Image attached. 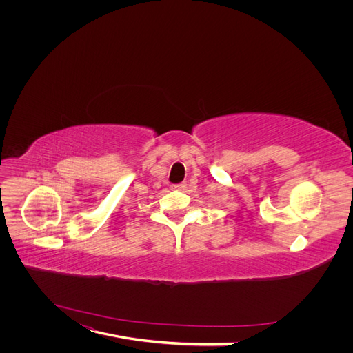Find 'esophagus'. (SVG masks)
I'll return each mask as SVG.
<instances>
[{
  "mask_svg": "<svg viewBox=\"0 0 353 353\" xmlns=\"http://www.w3.org/2000/svg\"><path fill=\"white\" fill-rule=\"evenodd\" d=\"M184 188H186V184H184V183L173 184V186H172V189H174V190H184Z\"/></svg>",
  "mask_w": 353,
  "mask_h": 353,
  "instance_id": "obj_1",
  "label": "esophagus"
}]
</instances>
